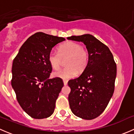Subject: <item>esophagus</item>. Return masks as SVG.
Here are the masks:
<instances>
[{
	"label": "esophagus",
	"mask_w": 134,
	"mask_h": 134,
	"mask_svg": "<svg viewBox=\"0 0 134 134\" xmlns=\"http://www.w3.org/2000/svg\"><path fill=\"white\" fill-rule=\"evenodd\" d=\"M63 83H64V85L65 86H66V85L67 84V80H63Z\"/></svg>",
	"instance_id": "1"
}]
</instances>
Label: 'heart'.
Wrapping results in <instances>:
<instances>
[{"instance_id":"obj_1","label":"heart","mask_w":134,"mask_h":134,"mask_svg":"<svg viewBox=\"0 0 134 134\" xmlns=\"http://www.w3.org/2000/svg\"><path fill=\"white\" fill-rule=\"evenodd\" d=\"M65 60L64 69L53 73L54 76L64 80L74 78L77 73L84 71L88 64L90 54L88 51L83 48L80 44L69 41L61 44L58 52L51 51L48 55V61L52 69L58 70L63 60Z\"/></svg>"}]
</instances>
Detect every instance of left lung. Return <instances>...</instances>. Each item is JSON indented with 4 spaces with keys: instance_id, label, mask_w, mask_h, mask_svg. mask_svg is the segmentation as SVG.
<instances>
[{
    "instance_id": "8db88e82",
    "label": "left lung",
    "mask_w": 134,
    "mask_h": 134,
    "mask_svg": "<svg viewBox=\"0 0 134 134\" xmlns=\"http://www.w3.org/2000/svg\"><path fill=\"white\" fill-rule=\"evenodd\" d=\"M67 40L83 43L90 54L84 71L68 82L70 108L80 118L93 119L104 111L113 96L117 65L108 47L92 35L72 36Z\"/></svg>"
}]
</instances>
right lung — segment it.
<instances>
[{"label": "right lung", "mask_w": 134, "mask_h": 134, "mask_svg": "<svg viewBox=\"0 0 134 134\" xmlns=\"http://www.w3.org/2000/svg\"><path fill=\"white\" fill-rule=\"evenodd\" d=\"M65 40L37 32L24 43L13 59L12 86L21 107L32 118H47L54 113L63 82L58 77L49 79L52 68L48 55Z\"/></svg>", "instance_id": "obj_1"}]
</instances>
